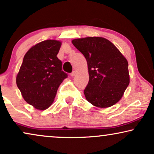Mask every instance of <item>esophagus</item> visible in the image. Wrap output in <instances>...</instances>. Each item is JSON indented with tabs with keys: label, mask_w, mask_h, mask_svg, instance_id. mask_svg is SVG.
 Masks as SVG:
<instances>
[{
	"label": "esophagus",
	"mask_w": 154,
	"mask_h": 154,
	"mask_svg": "<svg viewBox=\"0 0 154 154\" xmlns=\"http://www.w3.org/2000/svg\"><path fill=\"white\" fill-rule=\"evenodd\" d=\"M75 74H76V72H75V71H73L71 74H70V75H71V76L73 77V76H74V75H75Z\"/></svg>",
	"instance_id": "34e87169"
}]
</instances>
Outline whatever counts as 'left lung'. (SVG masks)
<instances>
[{
    "instance_id": "8db88e82",
    "label": "left lung",
    "mask_w": 154,
    "mask_h": 154,
    "mask_svg": "<svg viewBox=\"0 0 154 154\" xmlns=\"http://www.w3.org/2000/svg\"><path fill=\"white\" fill-rule=\"evenodd\" d=\"M86 58L89 81L83 90L92 105L107 108L116 103L129 84L128 61L109 40L87 37L72 41Z\"/></svg>"
}]
</instances>
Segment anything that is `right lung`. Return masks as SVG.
<instances>
[{
    "label": "right lung",
    "instance_id": "1",
    "mask_svg": "<svg viewBox=\"0 0 154 154\" xmlns=\"http://www.w3.org/2000/svg\"><path fill=\"white\" fill-rule=\"evenodd\" d=\"M61 43L47 40L30 48L23 60L16 84L24 100L35 109L45 110L54 102L57 90L68 74L57 57Z\"/></svg>",
    "mask_w": 154,
    "mask_h": 154
}]
</instances>
